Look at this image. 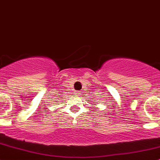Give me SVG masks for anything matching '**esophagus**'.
<instances>
[{"mask_svg":"<svg viewBox=\"0 0 160 160\" xmlns=\"http://www.w3.org/2000/svg\"><path fill=\"white\" fill-rule=\"evenodd\" d=\"M75 94L77 95V96H80V94H81V91H80V90H79V91H76L75 92Z\"/></svg>","mask_w":160,"mask_h":160,"instance_id":"34e87169","label":"esophagus"}]
</instances>
